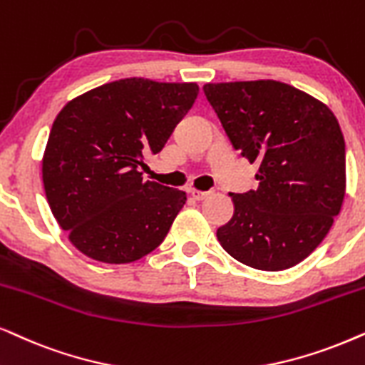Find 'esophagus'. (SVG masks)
<instances>
[{
	"mask_svg": "<svg viewBox=\"0 0 365 365\" xmlns=\"http://www.w3.org/2000/svg\"><path fill=\"white\" fill-rule=\"evenodd\" d=\"M189 194H191V196L194 197V200L202 201V200H206L207 196H210L211 191H200V189H194V187H191V189H189Z\"/></svg>",
	"mask_w": 365,
	"mask_h": 365,
	"instance_id": "1",
	"label": "esophagus"
}]
</instances>
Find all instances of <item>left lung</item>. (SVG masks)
Returning a JSON list of instances; mask_svg holds the SVG:
<instances>
[{
    "label": "left lung",
    "mask_w": 365,
    "mask_h": 365,
    "mask_svg": "<svg viewBox=\"0 0 365 365\" xmlns=\"http://www.w3.org/2000/svg\"><path fill=\"white\" fill-rule=\"evenodd\" d=\"M236 150L259 164L257 191L230 192L235 215L216 236L248 267H295L324 241L345 196V142L324 102L277 80L206 83Z\"/></svg>",
    "instance_id": "left-lung-1"
}]
</instances>
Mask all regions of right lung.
I'll return each instance as SVG.
<instances>
[{"instance_id":"add662e5","label":"right lung","mask_w":365,"mask_h":365,"mask_svg":"<svg viewBox=\"0 0 365 365\" xmlns=\"http://www.w3.org/2000/svg\"><path fill=\"white\" fill-rule=\"evenodd\" d=\"M197 83L122 78L61 108L41 173L46 201L75 248L102 263H130L163 243L186 192L144 181V154H158L192 107Z\"/></svg>"}]
</instances>
